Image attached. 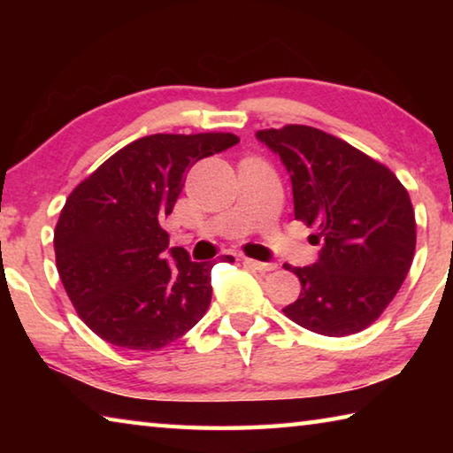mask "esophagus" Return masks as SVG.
Listing matches in <instances>:
<instances>
[{"instance_id":"1","label":"esophagus","mask_w":453,"mask_h":453,"mask_svg":"<svg viewBox=\"0 0 453 453\" xmlns=\"http://www.w3.org/2000/svg\"><path fill=\"white\" fill-rule=\"evenodd\" d=\"M243 264L254 267V270H259V272H273L275 264H265V262H257V259H250V257H243Z\"/></svg>"}]
</instances>
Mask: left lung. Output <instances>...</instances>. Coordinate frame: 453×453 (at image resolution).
<instances>
[{
    "label": "left lung",
    "instance_id": "obj_1",
    "mask_svg": "<svg viewBox=\"0 0 453 453\" xmlns=\"http://www.w3.org/2000/svg\"><path fill=\"white\" fill-rule=\"evenodd\" d=\"M294 188V216L324 242L313 265L294 267L302 294L283 313L310 332L357 334L378 319L410 272L416 216L395 173L354 145L310 126L259 129Z\"/></svg>",
    "mask_w": 453,
    "mask_h": 453
}]
</instances>
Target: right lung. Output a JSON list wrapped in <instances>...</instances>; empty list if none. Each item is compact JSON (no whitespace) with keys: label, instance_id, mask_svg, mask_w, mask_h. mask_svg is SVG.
Here are the masks:
<instances>
[{"label":"right lung","instance_id":"1","mask_svg":"<svg viewBox=\"0 0 453 453\" xmlns=\"http://www.w3.org/2000/svg\"><path fill=\"white\" fill-rule=\"evenodd\" d=\"M237 142L224 132L145 135L67 197L53 232L58 273L78 316L107 343L159 349L208 311L213 264L191 262L181 248L167 264L164 219L189 167Z\"/></svg>","mask_w":453,"mask_h":453}]
</instances>
